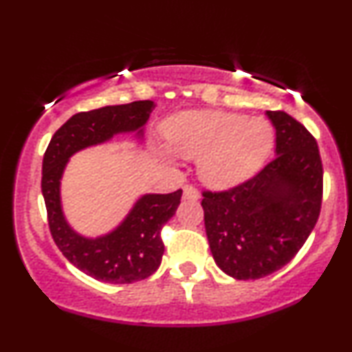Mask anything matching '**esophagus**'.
<instances>
[{"label": "esophagus", "mask_w": 352, "mask_h": 352, "mask_svg": "<svg viewBox=\"0 0 352 352\" xmlns=\"http://www.w3.org/2000/svg\"><path fill=\"white\" fill-rule=\"evenodd\" d=\"M184 198H187V200H198V198H200V192H198L193 185H185Z\"/></svg>", "instance_id": "34e87169"}]
</instances>
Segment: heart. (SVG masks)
I'll return each instance as SVG.
<instances>
[{"label":"heart","instance_id":"b5f03b06","mask_svg":"<svg viewBox=\"0 0 352 352\" xmlns=\"http://www.w3.org/2000/svg\"><path fill=\"white\" fill-rule=\"evenodd\" d=\"M173 151L198 159L205 184L228 188L249 179L269 155L274 129L265 118L226 111H187L164 126ZM168 155L167 149H159Z\"/></svg>","mask_w":352,"mask_h":352}]
</instances>
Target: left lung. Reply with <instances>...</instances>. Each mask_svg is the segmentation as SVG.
<instances>
[{
    "instance_id": "1",
    "label": "left lung",
    "mask_w": 352,
    "mask_h": 352,
    "mask_svg": "<svg viewBox=\"0 0 352 352\" xmlns=\"http://www.w3.org/2000/svg\"><path fill=\"white\" fill-rule=\"evenodd\" d=\"M275 157L252 179L203 192L206 236L224 274L254 280L294 259L318 221L323 164L318 144L285 111H267Z\"/></svg>"
}]
</instances>
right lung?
Listing matches in <instances>:
<instances>
[{
  "mask_svg": "<svg viewBox=\"0 0 352 352\" xmlns=\"http://www.w3.org/2000/svg\"><path fill=\"white\" fill-rule=\"evenodd\" d=\"M154 107V101L144 100L74 114L55 131L42 160L41 187L50 234L69 262L100 282L133 283L159 269L164 254L160 231L175 214L182 190L167 195H144L116 230L95 239L85 238L72 230L63 217V168L75 152L107 142L116 134L135 133L141 138Z\"/></svg>",
  "mask_w": 352,
  "mask_h": 352,
  "instance_id": "add662e5",
  "label": "right lung"
}]
</instances>
